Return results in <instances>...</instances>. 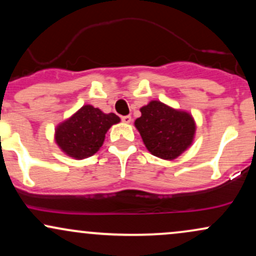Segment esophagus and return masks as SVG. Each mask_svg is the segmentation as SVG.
I'll return each mask as SVG.
<instances>
[{"label": "esophagus", "instance_id": "34e87169", "mask_svg": "<svg viewBox=\"0 0 256 256\" xmlns=\"http://www.w3.org/2000/svg\"><path fill=\"white\" fill-rule=\"evenodd\" d=\"M122 122H125V124H130V122H132V118L130 116H122Z\"/></svg>", "mask_w": 256, "mask_h": 256}]
</instances>
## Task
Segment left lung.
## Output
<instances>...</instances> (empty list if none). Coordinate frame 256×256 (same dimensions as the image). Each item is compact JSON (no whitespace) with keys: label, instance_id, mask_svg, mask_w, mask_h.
<instances>
[{"label":"left lung","instance_id":"left-lung-1","mask_svg":"<svg viewBox=\"0 0 256 256\" xmlns=\"http://www.w3.org/2000/svg\"><path fill=\"white\" fill-rule=\"evenodd\" d=\"M140 110L134 126L154 156L174 160L192 144L196 124L190 113L160 101H150Z\"/></svg>","mask_w":256,"mask_h":256}]
</instances>
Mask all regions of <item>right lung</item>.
<instances>
[{
    "mask_svg": "<svg viewBox=\"0 0 256 256\" xmlns=\"http://www.w3.org/2000/svg\"><path fill=\"white\" fill-rule=\"evenodd\" d=\"M119 122L120 118L114 113L106 114L98 108L85 104L56 126L55 142L71 158L82 160L92 156L104 144L110 126Z\"/></svg>",
    "mask_w": 256,
    "mask_h": 256,
    "instance_id": "obj_1",
    "label": "right lung"
}]
</instances>
